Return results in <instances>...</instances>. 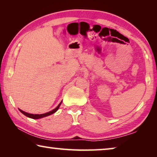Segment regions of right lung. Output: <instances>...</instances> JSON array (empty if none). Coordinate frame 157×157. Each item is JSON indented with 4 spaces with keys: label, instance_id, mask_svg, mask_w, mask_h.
Listing matches in <instances>:
<instances>
[{
    "label": "right lung",
    "instance_id": "right-lung-1",
    "mask_svg": "<svg viewBox=\"0 0 157 157\" xmlns=\"http://www.w3.org/2000/svg\"><path fill=\"white\" fill-rule=\"evenodd\" d=\"M62 102H61L59 103V105H58L56 108L54 109H53V110L49 111V112H47L46 113H43V114H32V113H26V112H25V111H23L21 110V109H19V111L23 114H24L25 116H26L27 117H29V118H33V119H39V118H44V117H46V116H50V115H51V114L54 113L55 112H56V111L58 110V109L59 108V106L61 105V104H62Z\"/></svg>",
    "mask_w": 157,
    "mask_h": 157
}]
</instances>
